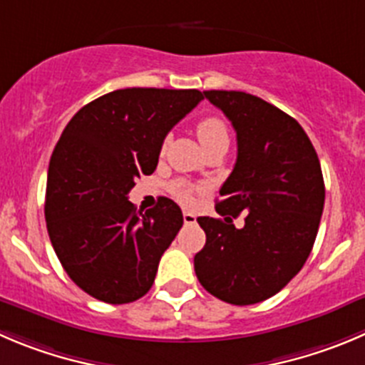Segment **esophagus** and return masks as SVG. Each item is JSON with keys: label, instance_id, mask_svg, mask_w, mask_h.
Listing matches in <instances>:
<instances>
[{"label": "esophagus", "instance_id": "1", "mask_svg": "<svg viewBox=\"0 0 365 365\" xmlns=\"http://www.w3.org/2000/svg\"><path fill=\"white\" fill-rule=\"evenodd\" d=\"M182 220H185L186 225H192L197 222V217L193 213H190V211H185V213H182Z\"/></svg>", "mask_w": 365, "mask_h": 365}]
</instances>
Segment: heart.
Here are the masks:
<instances>
[{
	"label": "heart",
	"instance_id": "b5f03b06",
	"mask_svg": "<svg viewBox=\"0 0 365 365\" xmlns=\"http://www.w3.org/2000/svg\"><path fill=\"white\" fill-rule=\"evenodd\" d=\"M197 136H199L200 145L204 148L211 147L215 143H220V141H229L227 127H225L224 121L220 120L215 114L210 116H204L202 120L197 123ZM173 195L180 200V202H192L193 200V190L186 185H175L173 186Z\"/></svg>",
	"mask_w": 365,
	"mask_h": 365
}]
</instances>
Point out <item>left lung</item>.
I'll list each match as a JSON object with an SVG mask.
<instances>
[{
  "label": "left lung",
  "instance_id": "left-lung-1",
  "mask_svg": "<svg viewBox=\"0 0 365 365\" xmlns=\"http://www.w3.org/2000/svg\"><path fill=\"white\" fill-rule=\"evenodd\" d=\"M237 130L238 155L215 206L199 217L206 245L195 274L211 296L255 304L279 292L310 256L324 207L321 163L299 123L244 91H204ZM244 212L238 230L232 218Z\"/></svg>",
  "mask_w": 365,
  "mask_h": 365
}]
</instances>
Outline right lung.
<instances>
[{
    "label": "right lung",
    "mask_w": 365,
    "mask_h": 365,
    "mask_svg": "<svg viewBox=\"0 0 365 365\" xmlns=\"http://www.w3.org/2000/svg\"><path fill=\"white\" fill-rule=\"evenodd\" d=\"M202 98L197 89H118L66 125L50 159L44 217L64 270L95 299L125 304L150 290L182 213L166 197L141 213L127 195L138 177L154 172L166 134Z\"/></svg>",
    "instance_id": "obj_1"
}]
</instances>
